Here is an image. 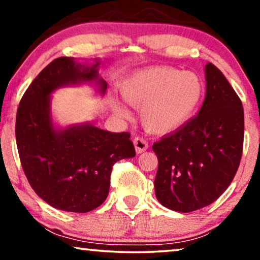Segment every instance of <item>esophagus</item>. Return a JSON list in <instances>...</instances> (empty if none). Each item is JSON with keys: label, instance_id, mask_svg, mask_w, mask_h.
I'll return each mask as SVG.
<instances>
[{"label": "esophagus", "instance_id": "obj_1", "mask_svg": "<svg viewBox=\"0 0 260 260\" xmlns=\"http://www.w3.org/2000/svg\"><path fill=\"white\" fill-rule=\"evenodd\" d=\"M134 147H135V151H137L138 154H140V153L145 152L146 149L148 148V142L145 140L144 138L141 137H137L134 139Z\"/></svg>", "mask_w": 260, "mask_h": 260}]
</instances>
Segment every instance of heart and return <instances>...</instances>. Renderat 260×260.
Wrapping results in <instances>:
<instances>
[{
	"mask_svg": "<svg viewBox=\"0 0 260 260\" xmlns=\"http://www.w3.org/2000/svg\"><path fill=\"white\" fill-rule=\"evenodd\" d=\"M123 100L140 108L144 128L166 134L180 128L192 118L203 99L204 86L194 73L171 67H152L138 72L120 86ZM113 109L120 116L127 113L119 104Z\"/></svg>",
	"mask_w": 260,
	"mask_h": 260,
	"instance_id": "1",
	"label": "heart"
}]
</instances>
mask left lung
<instances>
[{
  "label": "left lung",
  "instance_id": "8db88e82",
  "mask_svg": "<svg viewBox=\"0 0 260 260\" xmlns=\"http://www.w3.org/2000/svg\"><path fill=\"white\" fill-rule=\"evenodd\" d=\"M206 95L198 115L153 144L159 203L187 213L215 202L238 171L244 144V109L224 74L207 63Z\"/></svg>",
  "mask_w": 260,
  "mask_h": 260
}]
</instances>
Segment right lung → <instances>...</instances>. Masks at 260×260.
<instances>
[{"label": "right lung", "instance_id": "add662e5", "mask_svg": "<svg viewBox=\"0 0 260 260\" xmlns=\"http://www.w3.org/2000/svg\"><path fill=\"white\" fill-rule=\"evenodd\" d=\"M99 61L83 66L57 57L40 72L17 108L15 135L21 165L31 188L57 210L85 213L107 198L113 165L135 155L131 134L112 133L90 123L56 129L50 116V94L62 86L96 81Z\"/></svg>", "mask_w": 260, "mask_h": 260}]
</instances>
